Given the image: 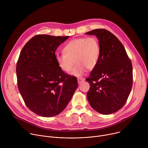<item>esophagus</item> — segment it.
<instances>
[{"mask_svg":"<svg viewBox=\"0 0 148 148\" xmlns=\"http://www.w3.org/2000/svg\"><path fill=\"white\" fill-rule=\"evenodd\" d=\"M77 81H78V84H80V83H81L82 81H84V78H77Z\"/></svg>","mask_w":148,"mask_h":148,"instance_id":"obj_1","label":"esophagus"}]
</instances>
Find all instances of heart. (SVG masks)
I'll return each mask as SVG.
<instances>
[{
	"label": "heart",
	"mask_w": 148,
	"mask_h": 148,
	"mask_svg": "<svg viewBox=\"0 0 148 148\" xmlns=\"http://www.w3.org/2000/svg\"><path fill=\"white\" fill-rule=\"evenodd\" d=\"M64 53L56 56L58 67L63 71L71 73L75 77H81L88 69L97 66L101 53L99 41L95 37L76 38L70 40L63 49Z\"/></svg>",
	"instance_id": "1"
}]
</instances>
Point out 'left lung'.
Instances as JSON below:
<instances>
[{
    "mask_svg": "<svg viewBox=\"0 0 148 148\" xmlns=\"http://www.w3.org/2000/svg\"><path fill=\"white\" fill-rule=\"evenodd\" d=\"M86 34L97 37L101 49L97 64L86 79L90 85L87 99L97 112L111 114L123 106L131 92V61L120 41L109 31L99 29Z\"/></svg>",
    "mask_w": 148,
    "mask_h": 148,
    "instance_id": "obj_1",
    "label": "left lung"
}]
</instances>
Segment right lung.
I'll use <instances>...</instances> for the list:
<instances>
[{
  "mask_svg": "<svg viewBox=\"0 0 148 148\" xmlns=\"http://www.w3.org/2000/svg\"><path fill=\"white\" fill-rule=\"evenodd\" d=\"M69 37L37 35L20 52L16 66L18 88L26 106L39 116L61 113L78 87L77 78L64 73L56 59V50Z\"/></svg>",
  "mask_w": 148,
  "mask_h": 148,
  "instance_id": "obj_1",
  "label": "right lung"
}]
</instances>
